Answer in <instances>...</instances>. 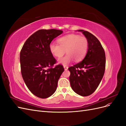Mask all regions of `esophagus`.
<instances>
[{"instance_id": "obj_1", "label": "esophagus", "mask_w": 126, "mask_h": 126, "mask_svg": "<svg viewBox=\"0 0 126 126\" xmlns=\"http://www.w3.org/2000/svg\"><path fill=\"white\" fill-rule=\"evenodd\" d=\"M63 68H64V70H67L68 69V66H63Z\"/></svg>"}]
</instances>
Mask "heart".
I'll return each mask as SVG.
<instances>
[{
    "label": "heart",
    "instance_id": "heart-1",
    "mask_svg": "<svg viewBox=\"0 0 126 126\" xmlns=\"http://www.w3.org/2000/svg\"><path fill=\"white\" fill-rule=\"evenodd\" d=\"M58 44L54 43L49 45V50L57 58H61L65 53L67 54L58 59V63L67 65L75 59L76 62L81 60L85 57L89 43L85 36H80L76 34H70L59 38L57 40Z\"/></svg>",
    "mask_w": 126,
    "mask_h": 126
}]
</instances>
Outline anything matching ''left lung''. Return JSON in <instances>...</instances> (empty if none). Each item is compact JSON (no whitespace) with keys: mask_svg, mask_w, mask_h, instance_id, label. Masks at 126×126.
<instances>
[{"mask_svg":"<svg viewBox=\"0 0 126 126\" xmlns=\"http://www.w3.org/2000/svg\"><path fill=\"white\" fill-rule=\"evenodd\" d=\"M77 31L82 32L87 38L89 46L84 59L68 68L70 72L69 81L71 88L76 94L88 96L96 90L104 76L105 53L100 41L92 33L83 30Z\"/></svg>","mask_w":126,"mask_h":126,"instance_id":"1","label":"left lung"}]
</instances>
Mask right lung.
Listing matches in <instances>:
<instances>
[{
    "mask_svg": "<svg viewBox=\"0 0 126 126\" xmlns=\"http://www.w3.org/2000/svg\"><path fill=\"white\" fill-rule=\"evenodd\" d=\"M63 32L57 29H40L25 43L20 53L21 72L25 84L36 96L47 98L55 92L58 81L64 71L49 50V45Z\"/></svg>",
    "mask_w": 126,
    "mask_h": 126,
    "instance_id": "1",
    "label": "right lung"
}]
</instances>
